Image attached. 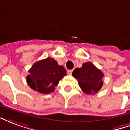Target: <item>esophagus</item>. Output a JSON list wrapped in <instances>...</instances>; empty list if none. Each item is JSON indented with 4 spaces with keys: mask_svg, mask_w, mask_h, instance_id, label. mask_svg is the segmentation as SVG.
Segmentation results:
<instances>
[{
    "mask_svg": "<svg viewBox=\"0 0 130 130\" xmlns=\"http://www.w3.org/2000/svg\"><path fill=\"white\" fill-rule=\"evenodd\" d=\"M72 72H73V70H68L67 73H68V74H69V75H71Z\"/></svg>",
    "mask_w": 130,
    "mask_h": 130,
    "instance_id": "obj_1",
    "label": "esophagus"
}]
</instances>
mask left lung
<instances>
[{
  "mask_svg": "<svg viewBox=\"0 0 130 130\" xmlns=\"http://www.w3.org/2000/svg\"><path fill=\"white\" fill-rule=\"evenodd\" d=\"M72 75L77 79L79 87L87 94L96 93L103 87V73L89 61L75 69Z\"/></svg>",
  "mask_w": 130,
  "mask_h": 130,
  "instance_id": "1",
  "label": "left lung"
}]
</instances>
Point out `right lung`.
Masks as SVG:
<instances>
[{"label": "right lung", "mask_w": 130, "mask_h": 130, "mask_svg": "<svg viewBox=\"0 0 130 130\" xmlns=\"http://www.w3.org/2000/svg\"><path fill=\"white\" fill-rule=\"evenodd\" d=\"M28 72L27 85L32 89L45 94L53 92L59 80L66 75L64 66L58 65L51 57L37 61Z\"/></svg>", "instance_id": "obj_1"}]
</instances>
